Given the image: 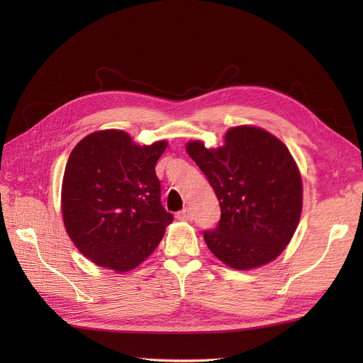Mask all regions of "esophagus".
<instances>
[{
    "instance_id": "1",
    "label": "esophagus",
    "mask_w": 363,
    "mask_h": 363,
    "mask_svg": "<svg viewBox=\"0 0 363 363\" xmlns=\"http://www.w3.org/2000/svg\"><path fill=\"white\" fill-rule=\"evenodd\" d=\"M177 218L180 219V221H189V219L192 218V212H191V208H183V211H180L179 213H177Z\"/></svg>"
}]
</instances>
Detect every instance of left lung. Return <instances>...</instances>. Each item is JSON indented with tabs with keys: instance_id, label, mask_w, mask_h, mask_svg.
<instances>
[{
	"instance_id": "8db88e82",
	"label": "left lung",
	"mask_w": 363,
	"mask_h": 363,
	"mask_svg": "<svg viewBox=\"0 0 363 363\" xmlns=\"http://www.w3.org/2000/svg\"><path fill=\"white\" fill-rule=\"evenodd\" d=\"M186 151L221 207L216 227L203 232L208 250L235 269L276 259L295 233L303 204L301 175L283 142L244 125L230 128L221 148L196 140Z\"/></svg>"
}]
</instances>
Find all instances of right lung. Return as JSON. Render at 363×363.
I'll return each mask as SVG.
<instances>
[{
	"label": "right lung",
	"mask_w": 363,
	"mask_h": 363,
	"mask_svg": "<svg viewBox=\"0 0 363 363\" xmlns=\"http://www.w3.org/2000/svg\"><path fill=\"white\" fill-rule=\"evenodd\" d=\"M164 148V140L138 147L124 131L104 130L72 150L62 186L63 223L96 265L119 272L136 268L172 223L156 175Z\"/></svg>",
	"instance_id": "add662e5"
}]
</instances>
